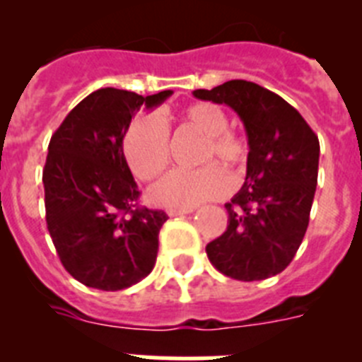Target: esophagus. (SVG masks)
<instances>
[{
  "label": "esophagus",
  "instance_id": "1",
  "mask_svg": "<svg viewBox=\"0 0 362 362\" xmlns=\"http://www.w3.org/2000/svg\"><path fill=\"white\" fill-rule=\"evenodd\" d=\"M194 209H170L168 210V216L170 217H177V216H185V214H192Z\"/></svg>",
  "mask_w": 362,
  "mask_h": 362
}]
</instances>
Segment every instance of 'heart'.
<instances>
[{
    "label": "heart",
    "instance_id": "b5f03b06",
    "mask_svg": "<svg viewBox=\"0 0 362 362\" xmlns=\"http://www.w3.org/2000/svg\"><path fill=\"white\" fill-rule=\"evenodd\" d=\"M179 121L203 136L197 161L204 166L170 172L150 188V203L163 209H194L226 196L230 190L228 174L209 163L228 166L233 175H239L248 159V143L228 129V117L217 105H188L179 114ZM123 156L139 181L158 177L170 161V143L163 121L148 114L137 116L123 136Z\"/></svg>",
    "mask_w": 362,
    "mask_h": 362
}]
</instances>
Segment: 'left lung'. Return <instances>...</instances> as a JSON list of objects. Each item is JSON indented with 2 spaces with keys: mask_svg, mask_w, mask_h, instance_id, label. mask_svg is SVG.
<instances>
[{
  "mask_svg": "<svg viewBox=\"0 0 362 362\" xmlns=\"http://www.w3.org/2000/svg\"><path fill=\"white\" fill-rule=\"evenodd\" d=\"M194 95L238 112L250 146L245 185L225 204L228 226L206 245L210 263L238 281L277 276L292 263L308 228L317 136L292 105L257 83L232 79Z\"/></svg>",
  "mask_w": 362,
  "mask_h": 362,
  "instance_id": "obj_1",
  "label": "left lung"
}]
</instances>
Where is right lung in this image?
<instances>
[{"mask_svg": "<svg viewBox=\"0 0 362 362\" xmlns=\"http://www.w3.org/2000/svg\"><path fill=\"white\" fill-rule=\"evenodd\" d=\"M153 95L99 88L52 134L43 168L47 228L59 261L85 286L116 292L145 279L156 264L163 210L139 206L141 192L123 156V136Z\"/></svg>", "mask_w": 362, "mask_h": 362, "instance_id": "add662e5", "label": "right lung"}]
</instances>
